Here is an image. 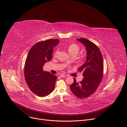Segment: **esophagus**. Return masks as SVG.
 Instances as JSON below:
<instances>
[{
  "label": "esophagus",
  "mask_w": 127,
  "mask_h": 127,
  "mask_svg": "<svg viewBox=\"0 0 127 127\" xmlns=\"http://www.w3.org/2000/svg\"><path fill=\"white\" fill-rule=\"evenodd\" d=\"M60 77H66V75L62 74H61V75H60Z\"/></svg>",
  "instance_id": "obj_1"
}]
</instances>
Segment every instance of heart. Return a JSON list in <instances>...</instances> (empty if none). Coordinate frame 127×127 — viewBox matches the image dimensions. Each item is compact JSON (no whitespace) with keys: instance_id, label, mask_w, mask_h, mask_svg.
Here are the masks:
<instances>
[{"instance_id":"1","label":"heart","mask_w":127,"mask_h":127,"mask_svg":"<svg viewBox=\"0 0 127 127\" xmlns=\"http://www.w3.org/2000/svg\"><path fill=\"white\" fill-rule=\"evenodd\" d=\"M67 50L70 55L72 56H76L77 55L78 53L79 52L80 48L77 45L75 44H72L68 46ZM57 54H58V51H56L55 54H54V55H55V56H56L57 55ZM70 62H71L70 60H68L67 63H70Z\"/></svg>"}]
</instances>
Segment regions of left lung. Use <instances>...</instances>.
Segmentation results:
<instances>
[{
	"label": "left lung",
	"mask_w": 127,
	"mask_h": 127,
	"mask_svg": "<svg viewBox=\"0 0 127 127\" xmlns=\"http://www.w3.org/2000/svg\"><path fill=\"white\" fill-rule=\"evenodd\" d=\"M86 48V60L78 69L83 72V79L79 83L74 82L70 86L73 94L80 98L93 95L99 85L103 76V58L100 50L94 43L85 38L77 39Z\"/></svg>",
	"instance_id": "1"
}]
</instances>
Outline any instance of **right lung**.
Returning <instances> with one entry per match:
<instances>
[{
	"instance_id": "1",
	"label": "right lung",
	"mask_w": 127,
	"mask_h": 127,
	"mask_svg": "<svg viewBox=\"0 0 127 127\" xmlns=\"http://www.w3.org/2000/svg\"><path fill=\"white\" fill-rule=\"evenodd\" d=\"M59 43L58 39L39 42L30 49L27 57L24 73L26 81L31 91L38 96L44 97L55 88L57 76L43 70L45 63L52 59L53 48Z\"/></svg>"
}]
</instances>
